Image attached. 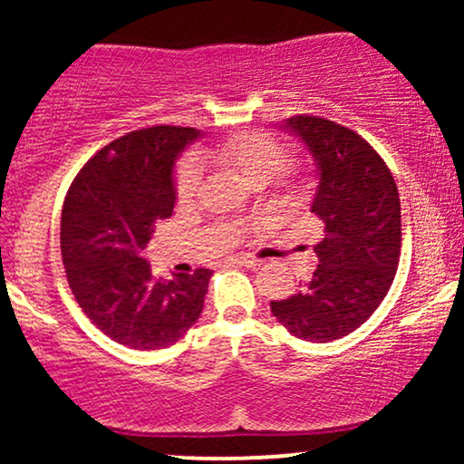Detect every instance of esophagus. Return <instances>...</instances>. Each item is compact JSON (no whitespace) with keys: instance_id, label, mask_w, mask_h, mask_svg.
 I'll return each instance as SVG.
<instances>
[{"instance_id":"1","label":"esophagus","mask_w":464,"mask_h":464,"mask_svg":"<svg viewBox=\"0 0 464 464\" xmlns=\"http://www.w3.org/2000/svg\"><path fill=\"white\" fill-rule=\"evenodd\" d=\"M228 266H246V268H255L259 264V259L255 257H228L227 259Z\"/></svg>"}]
</instances>
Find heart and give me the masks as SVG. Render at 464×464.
Returning <instances> with one entry per match:
<instances>
[{"mask_svg": "<svg viewBox=\"0 0 464 464\" xmlns=\"http://www.w3.org/2000/svg\"><path fill=\"white\" fill-rule=\"evenodd\" d=\"M202 157L216 161L222 168L233 169L250 185H266L290 163V152L281 141L266 132H237L225 137L211 148L202 150ZM200 185V165L194 159L179 163L174 177V191L179 200H191Z\"/></svg>", "mask_w": 464, "mask_h": 464, "instance_id": "1", "label": "heart"}]
</instances>
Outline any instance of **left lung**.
<instances>
[{
    "label": "left lung",
    "instance_id": "1",
    "mask_svg": "<svg viewBox=\"0 0 464 464\" xmlns=\"http://www.w3.org/2000/svg\"><path fill=\"white\" fill-rule=\"evenodd\" d=\"M318 165L312 214L323 222L318 264L296 295L270 301L292 335L329 343L369 321L391 290L401 250V205L384 159L364 137L314 115L285 120Z\"/></svg>",
    "mask_w": 464,
    "mask_h": 464
}]
</instances>
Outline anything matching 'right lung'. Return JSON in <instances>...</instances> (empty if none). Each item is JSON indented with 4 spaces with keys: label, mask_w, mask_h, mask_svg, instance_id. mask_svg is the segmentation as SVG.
<instances>
[{
    "label": "right lung",
    "mask_w": 464,
    "mask_h": 464,
    "mask_svg": "<svg viewBox=\"0 0 464 464\" xmlns=\"http://www.w3.org/2000/svg\"><path fill=\"white\" fill-rule=\"evenodd\" d=\"M200 132L150 126L111 141L84 163L65 196L61 255L78 305L100 332L130 349H163L198 321L211 270L154 279L143 248L172 216V169Z\"/></svg>",
    "instance_id": "add662e5"
}]
</instances>
